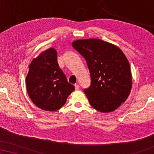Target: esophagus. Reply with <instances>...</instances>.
Returning <instances> with one entry per match:
<instances>
[{
    "label": "esophagus",
    "instance_id": "esophagus-1",
    "mask_svg": "<svg viewBox=\"0 0 154 154\" xmlns=\"http://www.w3.org/2000/svg\"><path fill=\"white\" fill-rule=\"evenodd\" d=\"M75 90H79L80 89V86L78 84H75Z\"/></svg>",
    "mask_w": 154,
    "mask_h": 154
}]
</instances>
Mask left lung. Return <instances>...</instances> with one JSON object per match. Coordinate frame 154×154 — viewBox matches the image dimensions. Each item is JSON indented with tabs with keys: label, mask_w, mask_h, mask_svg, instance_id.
<instances>
[{
	"label": "left lung",
	"mask_w": 154,
	"mask_h": 154,
	"mask_svg": "<svg viewBox=\"0 0 154 154\" xmlns=\"http://www.w3.org/2000/svg\"><path fill=\"white\" fill-rule=\"evenodd\" d=\"M72 46L85 58L91 84L84 89L91 106L100 112L115 111L127 100L132 88L128 59L122 50L100 39L77 40Z\"/></svg>",
	"instance_id": "1"
}]
</instances>
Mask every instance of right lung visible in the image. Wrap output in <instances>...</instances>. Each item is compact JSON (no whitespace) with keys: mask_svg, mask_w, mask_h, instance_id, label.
<instances>
[{"mask_svg":"<svg viewBox=\"0 0 154 154\" xmlns=\"http://www.w3.org/2000/svg\"><path fill=\"white\" fill-rule=\"evenodd\" d=\"M57 51L50 48L33 59L26 79V90L33 104L45 111L62 107L74 90L59 66Z\"/></svg>","mask_w":154,"mask_h":154,"instance_id":"add662e5","label":"right lung"}]
</instances>
